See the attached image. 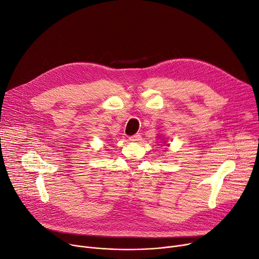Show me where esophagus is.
I'll use <instances>...</instances> for the list:
<instances>
[{"label":"esophagus","instance_id":"esophagus-1","mask_svg":"<svg viewBox=\"0 0 259 259\" xmlns=\"http://www.w3.org/2000/svg\"><path fill=\"white\" fill-rule=\"evenodd\" d=\"M141 135L140 134H135L134 136H131L130 137V141H132V142H139L141 140Z\"/></svg>","mask_w":259,"mask_h":259}]
</instances>
